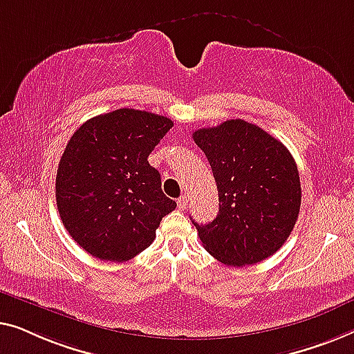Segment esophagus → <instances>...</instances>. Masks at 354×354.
<instances>
[{"label":"esophagus","mask_w":354,"mask_h":354,"mask_svg":"<svg viewBox=\"0 0 354 354\" xmlns=\"http://www.w3.org/2000/svg\"><path fill=\"white\" fill-rule=\"evenodd\" d=\"M178 208H179V210H181V212H184V210H186V207H187V197H179L178 198Z\"/></svg>","instance_id":"obj_1"}]
</instances>
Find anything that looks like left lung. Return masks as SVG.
Returning <instances> with one entry per match:
<instances>
[{
	"mask_svg": "<svg viewBox=\"0 0 354 354\" xmlns=\"http://www.w3.org/2000/svg\"><path fill=\"white\" fill-rule=\"evenodd\" d=\"M215 176L220 210L197 225L205 250L227 266L255 265L283 245L301 205L297 163L281 141L236 118L192 134Z\"/></svg>",
	"mask_w": 354,
	"mask_h": 354,
	"instance_id": "obj_1",
	"label": "left lung"
}]
</instances>
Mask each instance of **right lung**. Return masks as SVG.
I'll return each instance as SVG.
<instances>
[{
    "label": "right lung",
    "instance_id": "add662e5",
    "mask_svg": "<svg viewBox=\"0 0 354 354\" xmlns=\"http://www.w3.org/2000/svg\"><path fill=\"white\" fill-rule=\"evenodd\" d=\"M173 127L136 109L89 118L72 134L56 176L64 226L83 250L104 261H128L156 239L176 202L162 192L149 153Z\"/></svg>",
    "mask_w": 354,
    "mask_h": 354
}]
</instances>
